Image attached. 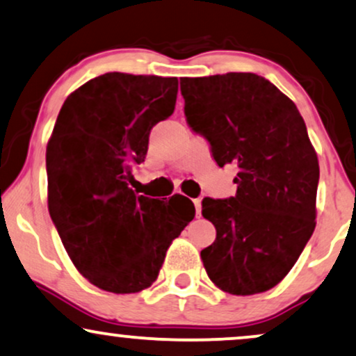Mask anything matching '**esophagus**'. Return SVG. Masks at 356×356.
I'll return each mask as SVG.
<instances>
[{
	"label": "esophagus",
	"mask_w": 356,
	"mask_h": 356,
	"mask_svg": "<svg viewBox=\"0 0 356 356\" xmlns=\"http://www.w3.org/2000/svg\"><path fill=\"white\" fill-rule=\"evenodd\" d=\"M193 205H195L197 217H200V215H202V200L200 199H195V200H193Z\"/></svg>",
	"instance_id": "esophagus-1"
}]
</instances>
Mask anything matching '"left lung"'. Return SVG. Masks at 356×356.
<instances>
[{
    "instance_id": "obj_1",
    "label": "left lung",
    "mask_w": 356,
    "mask_h": 356,
    "mask_svg": "<svg viewBox=\"0 0 356 356\" xmlns=\"http://www.w3.org/2000/svg\"><path fill=\"white\" fill-rule=\"evenodd\" d=\"M187 123L207 138L236 195L202 202L217 238L202 250L215 286L233 296L269 291L291 271L316 228L318 159L298 106L248 72L181 79Z\"/></svg>"
}]
</instances>
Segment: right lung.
Segmentation results:
<instances>
[{
    "instance_id": "right-lung-1",
    "label": "right lung",
    "mask_w": 356,
    "mask_h": 356,
    "mask_svg": "<svg viewBox=\"0 0 356 356\" xmlns=\"http://www.w3.org/2000/svg\"><path fill=\"white\" fill-rule=\"evenodd\" d=\"M177 77L110 72L72 92L47 143V205L74 266L115 294L149 287L195 217L187 197L136 195L131 165L152 126L172 115Z\"/></svg>"
}]
</instances>
